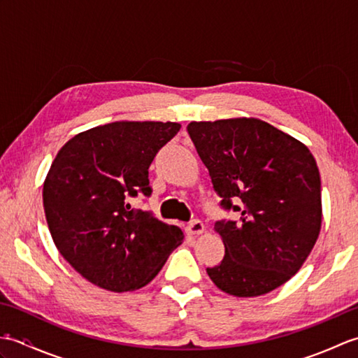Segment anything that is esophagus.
Returning a JSON list of instances; mask_svg holds the SVG:
<instances>
[{
	"label": "esophagus",
	"mask_w": 358,
	"mask_h": 358,
	"mask_svg": "<svg viewBox=\"0 0 358 358\" xmlns=\"http://www.w3.org/2000/svg\"><path fill=\"white\" fill-rule=\"evenodd\" d=\"M186 231H187V234H191V235H199V234H201L204 231V224H203L201 220H196L195 218V220H192L191 223L187 224Z\"/></svg>",
	"instance_id": "1"
}]
</instances>
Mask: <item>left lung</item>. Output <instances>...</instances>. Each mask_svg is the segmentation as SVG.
I'll use <instances>...</instances> for the list:
<instances>
[{
    "label": "left lung",
    "mask_w": 358,
    "mask_h": 358,
    "mask_svg": "<svg viewBox=\"0 0 358 358\" xmlns=\"http://www.w3.org/2000/svg\"><path fill=\"white\" fill-rule=\"evenodd\" d=\"M187 134L226 212L218 220L224 258L206 272L235 296H258L295 275L322 227L315 158L291 135L257 118L192 121Z\"/></svg>",
    "instance_id": "1"
}]
</instances>
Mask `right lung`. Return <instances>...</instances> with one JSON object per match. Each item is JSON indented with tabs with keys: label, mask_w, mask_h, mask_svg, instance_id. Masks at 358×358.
Here are the masks:
<instances>
[{
	"label": "right lung",
	"mask_w": 358,
	"mask_h": 358,
	"mask_svg": "<svg viewBox=\"0 0 358 358\" xmlns=\"http://www.w3.org/2000/svg\"><path fill=\"white\" fill-rule=\"evenodd\" d=\"M178 123L115 121L75 135L59 149L43 187L59 254L95 286L127 292L146 286L181 245L180 227L131 208L150 196L149 166Z\"/></svg>",
	"instance_id": "add662e5"
}]
</instances>
